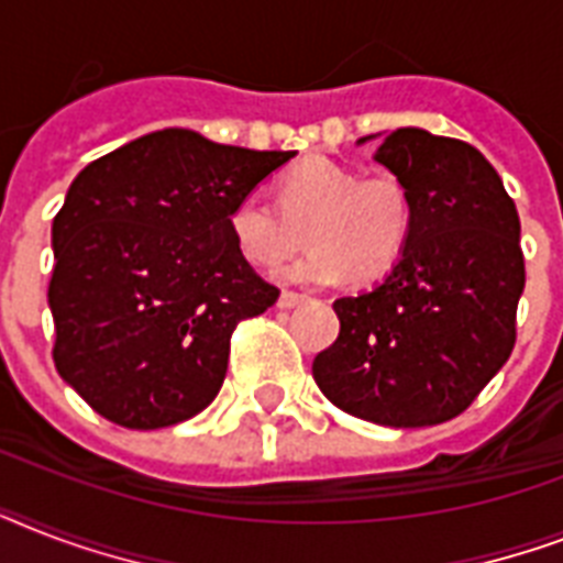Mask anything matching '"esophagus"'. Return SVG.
<instances>
[{
    "instance_id": "obj_1",
    "label": "esophagus",
    "mask_w": 563,
    "mask_h": 563,
    "mask_svg": "<svg viewBox=\"0 0 563 563\" xmlns=\"http://www.w3.org/2000/svg\"><path fill=\"white\" fill-rule=\"evenodd\" d=\"M307 300V295H298V291H283L280 300H277V307L280 309H295L298 303H303Z\"/></svg>"
}]
</instances>
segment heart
Instances as JSON below:
<instances>
[{
  "label": "heart",
  "mask_w": 563,
  "mask_h": 563,
  "mask_svg": "<svg viewBox=\"0 0 563 563\" xmlns=\"http://www.w3.org/2000/svg\"><path fill=\"white\" fill-rule=\"evenodd\" d=\"M415 224L406 180L391 172L362 175L353 166L307 157L277 180V207L247 195L230 212L239 254L260 268H277L298 254L303 233L312 245L283 277L307 286L371 283L400 263Z\"/></svg>",
  "instance_id": "obj_1"
}]
</instances>
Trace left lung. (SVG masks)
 <instances>
[{
    "instance_id": "left-lung-1",
    "label": "left lung",
    "mask_w": 563,
    "mask_h": 563,
    "mask_svg": "<svg viewBox=\"0 0 563 563\" xmlns=\"http://www.w3.org/2000/svg\"><path fill=\"white\" fill-rule=\"evenodd\" d=\"M374 161L409 187V245L374 289L335 300L342 330L312 376L353 418L435 427L462 415L515 351L520 219L497 169L462 140L397 128Z\"/></svg>"
}]
</instances>
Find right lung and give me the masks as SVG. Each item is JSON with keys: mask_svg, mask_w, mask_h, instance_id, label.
<instances>
[{"mask_svg": "<svg viewBox=\"0 0 563 563\" xmlns=\"http://www.w3.org/2000/svg\"><path fill=\"white\" fill-rule=\"evenodd\" d=\"M291 157L166 128L73 180L52 221V356L101 418L161 429L216 400L236 324L280 298L239 254L230 212Z\"/></svg>", "mask_w": 563, "mask_h": 563, "instance_id": "1", "label": "right lung"}]
</instances>
